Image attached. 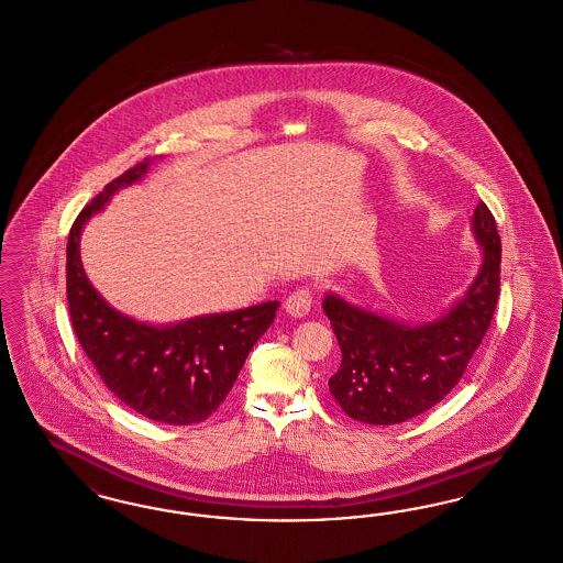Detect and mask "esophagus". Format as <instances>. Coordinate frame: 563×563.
Segmentation results:
<instances>
[{"label": "esophagus", "mask_w": 563, "mask_h": 563, "mask_svg": "<svg viewBox=\"0 0 563 563\" xmlns=\"http://www.w3.org/2000/svg\"><path fill=\"white\" fill-rule=\"evenodd\" d=\"M312 308V291L310 289H297L285 299V310L287 314L295 318H303Z\"/></svg>", "instance_id": "1"}]
</instances>
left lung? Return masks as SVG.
Returning <instances> with one entry per match:
<instances>
[{
  "label": "left lung",
  "mask_w": 563,
  "mask_h": 563,
  "mask_svg": "<svg viewBox=\"0 0 563 563\" xmlns=\"http://www.w3.org/2000/svg\"><path fill=\"white\" fill-rule=\"evenodd\" d=\"M472 232L482 264L472 285L429 322H406L329 291L322 310L341 347L329 389L343 412L368 426H396L442 402L463 377L495 314L500 287V236L479 202Z\"/></svg>",
  "instance_id": "left-lung-1"
}]
</instances>
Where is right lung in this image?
<instances>
[{
	"label": "right lung",
	"mask_w": 563,
	"mask_h": 563,
	"mask_svg": "<svg viewBox=\"0 0 563 563\" xmlns=\"http://www.w3.org/2000/svg\"><path fill=\"white\" fill-rule=\"evenodd\" d=\"M153 163L144 158L128 169L77 216L67 243L68 312L84 352L123 405L165 426H192L224 402L251 347L274 322L278 301L151 324L114 310L91 287L81 264V232Z\"/></svg>",
	"instance_id": "1"
}]
</instances>
